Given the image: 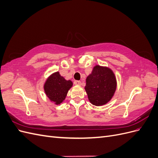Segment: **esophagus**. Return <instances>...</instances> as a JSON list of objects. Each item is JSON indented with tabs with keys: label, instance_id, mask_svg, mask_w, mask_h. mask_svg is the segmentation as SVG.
<instances>
[{
	"label": "esophagus",
	"instance_id": "1",
	"mask_svg": "<svg viewBox=\"0 0 158 158\" xmlns=\"http://www.w3.org/2000/svg\"><path fill=\"white\" fill-rule=\"evenodd\" d=\"M74 84H75V85H81V82L80 81H78V80H76V81H74Z\"/></svg>",
	"mask_w": 158,
	"mask_h": 158
}]
</instances>
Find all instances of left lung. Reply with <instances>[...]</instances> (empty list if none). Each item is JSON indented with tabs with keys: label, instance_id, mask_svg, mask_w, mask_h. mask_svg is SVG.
<instances>
[{
	"label": "left lung",
	"instance_id": "8db88e82",
	"mask_svg": "<svg viewBox=\"0 0 158 158\" xmlns=\"http://www.w3.org/2000/svg\"><path fill=\"white\" fill-rule=\"evenodd\" d=\"M85 82V90L89 101L95 106H102L109 102L117 89L116 76L107 66L95 65Z\"/></svg>",
	"mask_w": 158,
	"mask_h": 158
}]
</instances>
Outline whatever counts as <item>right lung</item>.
Segmentation results:
<instances>
[{
	"instance_id": "obj_1",
	"label": "right lung",
	"mask_w": 158,
	"mask_h": 158,
	"mask_svg": "<svg viewBox=\"0 0 158 158\" xmlns=\"http://www.w3.org/2000/svg\"><path fill=\"white\" fill-rule=\"evenodd\" d=\"M71 80H66L59 72L51 74L45 80L44 89L47 97L55 105H60L66 98L69 89L73 87Z\"/></svg>"
}]
</instances>
